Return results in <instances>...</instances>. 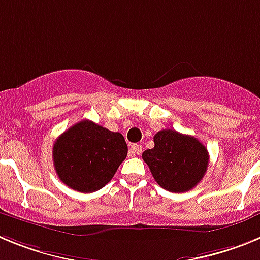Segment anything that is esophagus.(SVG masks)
Segmentation results:
<instances>
[{
  "label": "esophagus",
  "instance_id": "esophagus-1",
  "mask_svg": "<svg viewBox=\"0 0 260 260\" xmlns=\"http://www.w3.org/2000/svg\"><path fill=\"white\" fill-rule=\"evenodd\" d=\"M142 153V146L141 144H133L132 148L128 150V156H135Z\"/></svg>",
  "mask_w": 260,
  "mask_h": 260
}]
</instances>
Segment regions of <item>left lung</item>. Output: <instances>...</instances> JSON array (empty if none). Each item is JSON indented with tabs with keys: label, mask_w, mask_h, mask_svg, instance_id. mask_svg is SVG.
<instances>
[{
	"label": "left lung",
	"mask_w": 260,
	"mask_h": 260,
	"mask_svg": "<svg viewBox=\"0 0 260 260\" xmlns=\"http://www.w3.org/2000/svg\"><path fill=\"white\" fill-rule=\"evenodd\" d=\"M155 147L142 157L156 182L172 192H185L198 185L208 167L207 148L191 135L165 128L153 137Z\"/></svg>",
	"instance_id": "obj_1"
}]
</instances>
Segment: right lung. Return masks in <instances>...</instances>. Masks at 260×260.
Returning a JSON list of instances; mask_svg holds the SVG:
<instances>
[{"instance_id": "right-lung-1", "label": "right lung", "mask_w": 260, "mask_h": 260, "mask_svg": "<svg viewBox=\"0 0 260 260\" xmlns=\"http://www.w3.org/2000/svg\"><path fill=\"white\" fill-rule=\"evenodd\" d=\"M127 156L122 134L83 119L59 135L53 146V164L59 180L79 192L104 187Z\"/></svg>"}]
</instances>
